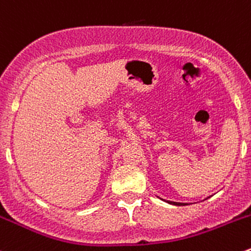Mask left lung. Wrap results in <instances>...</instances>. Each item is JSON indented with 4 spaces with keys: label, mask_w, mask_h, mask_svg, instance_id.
Returning a JSON list of instances; mask_svg holds the SVG:
<instances>
[{
    "label": "left lung",
    "mask_w": 251,
    "mask_h": 251,
    "mask_svg": "<svg viewBox=\"0 0 251 251\" xmlns=\"http://www.w3.org/2000/svg\"><path fill=\"white\" fill-rule=\"evenodd\" d=\"M168 204H172V205H177V206H184V202H175V201H167Z\"/></svg>",
    "instance_id": "1"
}]
</instances>
